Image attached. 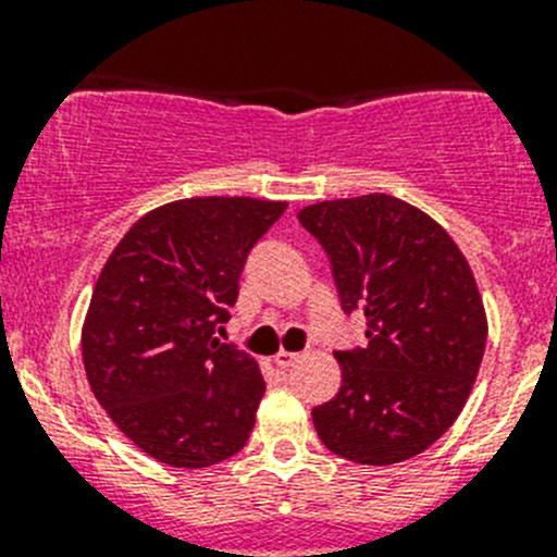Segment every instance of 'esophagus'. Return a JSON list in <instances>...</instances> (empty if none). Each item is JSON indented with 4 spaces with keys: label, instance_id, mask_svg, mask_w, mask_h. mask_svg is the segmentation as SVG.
I'll return each instance as SVG.
<instances>
[{
    "label": "esophagus",
    "instance_id": "1",
    "mask_svg": "<svg viewBox=\"0 0 557 557\" xmlns=\"http://www.w3.org/2000/svg\"><path fill=\"white\" fill-rule=\"evenodd\" d=\"M301 358V352H288V350H280L277 356H274V363H277L280 369H288V367H294L296 361H299Z\"/></svg>",
    "mask_w": 557,
    "mask_h": 557
}]
</instances>
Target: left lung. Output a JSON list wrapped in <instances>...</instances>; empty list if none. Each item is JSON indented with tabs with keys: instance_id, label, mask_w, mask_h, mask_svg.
I'll list each match as a JSON object with an SVG mask.
<instances>
[{
	"instance_id": "8db88e82",
	"label": "left lung",
	"mask_w": 557,
	"mask_h": 557,
	"mask_svg": "<svg viewBox=\"0 0 557 557\" xmlns=\"http://www.w3.org/2000/svg\"><path fill=\"white\" fill-rule=\"evenodd\" d=\"M299 223L331 263L342 312H363L367 345L336 350L342 385L312 409L320 442L387 466L434 445L469 398L487 325L450 234L387 194L305 207Z\"/></svg>"
}]
</instances>
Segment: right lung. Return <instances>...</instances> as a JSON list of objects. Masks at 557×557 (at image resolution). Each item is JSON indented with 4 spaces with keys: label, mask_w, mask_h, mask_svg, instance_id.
I'll use <instances>...</instances> for the list:
<instances>
[{
    "label": "right lung",
    "mask_w": 557,
    "mask_h": 557,
    "mask_svg": "<svg viewBox=\"0 0 557 557\" xmlns=\"http://www.w3.org/2000/svg\"><path fill=\"white\" fill-rule=\"evenodd\" d=\"M285 201L201 196L139 218L94 288L83 361L94 396L143 453L205 469L245 447L267 383L218 331Z\"/></svg>",
    "instance_id": "right-lung-1"
}]
</instances>
